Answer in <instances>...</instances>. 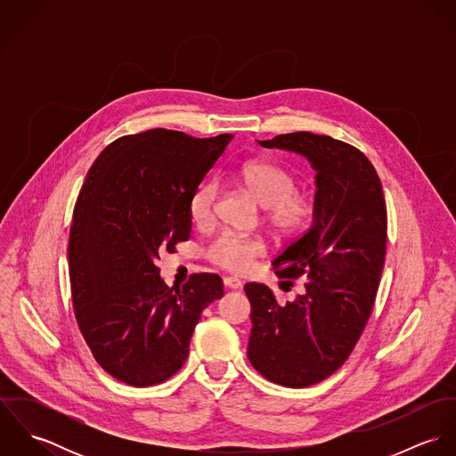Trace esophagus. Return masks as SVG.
I'll list each match as a JSON object with an SVG mask.
<instances>
[{"mask_svg": "<svg viewBox=\"0 0 456 456\" xmlns=\"http://www.w3.org/2000/svg\"><path fill=\"white\" fill-rule=\"evenodd\" d=\"M223 282H224V286H226L228 289H239V288L242 286V281L237 279V277H224Z\"/></svg>", "mask_w": 456, "mask_h": 456, "instance_id": "1", "label": "esophagus"}]
</instances>
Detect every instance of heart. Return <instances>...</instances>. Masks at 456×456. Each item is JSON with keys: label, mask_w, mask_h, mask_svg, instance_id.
<instances>
[{"label": "heart", "mask_w": 456, "mask_h": 456, "mask_svg": "<svg viewBox=\"0 0 456 456\" xmlns=\"http://www.w3.org/2000/svg\"><path fill=\"white\" fill-rule=\"evenodd\" d=\"M240 183L266 208L268 224L281 235L298 233L313 221L314 198L297 193V177L270 161H251L239 172ZM219 186L216 181H205L190 198V214L196 224H205L214 216ZM265 253V244L256 237L237 235L232 232L219 233L207 248V258L216 265L246 272L253 261Z\"/></svg>", "instance_id": "heart-1"}]
</instances>
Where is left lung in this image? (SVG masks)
Returning a JSON list of instances; mask_svg holds the SVG:
<instances>
[{
    "instance_id": "8db88e82",
    "label": "left lung",
    "mask_w": 456,
    "mask_h": 456,
    "mask_svg": "<svg viewBox=\"0 0 456 456\" xmlns=\"http://www.w3.org/2000/svg\"><path fill=\"white\" fill-rule=\"evenodd\" d=\"M258 143L300 154L316 172L313 224L272 261L279 277H305L304 293L279 305L265 284L244 286L249 362L272 383L305 388L347 360L370 318L387 255V203L376 168L349 143L311 131Z\"/></svg>"
}]
</instances>
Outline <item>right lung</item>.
Instances as JSON below:
<instances>
[{
    "mask_svg": "<svg viewBox=\"0 0 456 456\" xmlns=\"http://www.w3.org/2000/svg\"><path fill=\"white\" fill-rule=\"evenodd\" d=\"M232 138L163 128L121 136L86 177L68 244L71 300L94 360L121 383L172 378L201 311L223 297L216 273L168 288L158 260L190 239V198Z\"/></svg>",
    "mask_w": 456,
    "mask_h": 456,
    "instance_id": "add662e5",
    "label": "right lung"
}]
</instances>
